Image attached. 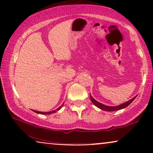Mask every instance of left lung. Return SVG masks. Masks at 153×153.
<instances>
[{
    "instance_id": "left-lung-1",
    "label": "left lung",
    "mask_w": 153,
    "mask_h": 153,
    "mask_svg": "<svg viewBox=\"0 0 153 153\" xmlns=\"http://www.w3.org/2000/svg\"><path fill=\"white\" fill-rule=\"evenodd\" d=\"M137 96H135L134 97H133L132 99L129 100V101H127L126 102H125V103H123L122 104H120V105L116 106H109L104 105V104H102V103H100V102L96 101V100L94 99V98L92 97L91 95H90V97H91V100L92 102H93V103L95 104V105L97 106V107L100 108V109L104 110V111H114L120 110V109H123V108H126L127 106H128L129 104H130L131 102H132L134 100L135 98L137 97Z\"/></svg>"
}]
</instances>
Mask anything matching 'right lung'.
Instances as JSON below:
<instances>
[{"mask_svg":"<svg viewBox=\"0 0 153 153\" xmlns=\"http://www.w3.org/2000/svg\"><path fill=\"white\" fill-rule=\"evenodd\" d=\"M64 104V103L62 104L61 106H60L59 108H58L56 110H54V111H49V112H41V111H35V110H33V111L34 112H35V113H37V114H43V115H49V114H53V113H55L56 111H58V110H60V108H62V106Z\"/></svg>","mask_w":153,"mask_h":153,"instance_id":"obj_1","label":"right lung"}]
</instances>
